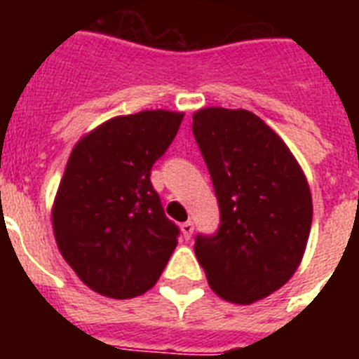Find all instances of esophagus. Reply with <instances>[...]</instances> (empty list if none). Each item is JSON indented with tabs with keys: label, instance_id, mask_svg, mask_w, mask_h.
I'll return each mask as SVG.
<instances>
[{
	"label": "esophagus",
	"instance_id": "esophagus-1",
	"mask_svg": "<svg viewBox=\"0 0 359 359\" xmlns=\"http://www.w3.org/2000/svg\"><path fill=\"white\" fill-rule=\"evenodd\" d=\"M180 229H182V236L188 240L194 235V222H184V224L180 225Z\"/></svg>",
	"mask_w": 359,
	"mask_h": 359
}]
</instances>
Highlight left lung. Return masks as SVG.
I'll return each mask as SVG.
<instances>
[{"mask_svg":"<svg viewBox=\"0 0 359 359\" xmlns=\"http://www.w3.org/2000/svg\"><path fill=\"white\" fill-rule=\"evenodd\" d=\"M194 137L219 207L214 235H197V261L224 300L253 304L300 264L313 222L311 191L289 147L248 109L205 108Z\"/></svg>","mask_w":359,"mask_h":359,"instance_id":"8db88e82","label":"left lung"}]
</instances>
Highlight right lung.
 I'll return each instance as SVG.
<instances>
[{"mask_svg": "<svg viewBox=\"0 0 359 359\" xmlns=\"http://www.w3.org/2000/svg\"><path fill=\"white\" fill-rule=\"evenodd\" d=\"M182 117L165 109L115 117L70 154L53 203V235L65 261L98 294H143L173 253L180 231L163 212L151 169Z\"/></svg>", "mask_w": 359, "mask_h": 359, "instance_id": "right-lung-1", "label": "right lung"}]
</instances>
